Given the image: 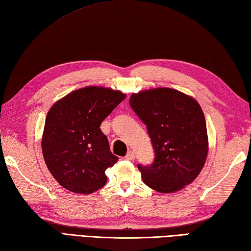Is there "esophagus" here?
Wrapping results in <instances>:
<instances>
[{"label":"esophagus","instance_id":"obj_1","mask_svg":"<svg viewBox=\"0 0 251 251\" xmlns=\"http://www.w3.org/2000/svg\"><path fill=\"white\" fill-rule=\"evenodd\" d=\"M125 158L127 160H133V159H135V153H133L132 151H129V152H128L127 155L125 156Z\"/></svg>","mask_w":251,"mask_h":251}]
</instances>
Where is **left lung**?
Listing matches in <instances>:
<instances>
[{
	"label": "left lung",
	"instance_id": "left-lung-1",
	"mask_svg": "<svg viewBox=\"0 0 251 251\" xmlns=\"http://www.w3.org/2000/svg\"><path fill=\"white\" fill-rule=\"evenodd\" d=\"M129 103L147 125L155 150L152 166L138 165L144 184L171 194L194 182L208 153L205 118L199 102L177 90L156 87L133 93Z\"/></svg>",
	"mask_w": 251,
	"mask_h": 251
}]
</instances>
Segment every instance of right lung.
Listing matches in <instances>:
<instances>
[{
	"mask_svg": "<svg viewBox=\"0 0 251 251\" xmlns=\"http://www.w3.org/2000/svg\"><path fill=\"white\" fill-rule=\"evenodd\" d=\"M126 98L118 90L85 86L53 103L47 114L42 151L47 168L63 188L90 195L107 183L104 171L119 160L101 122Z\"/></svg>",
	"mask_w": 251,
	"mask_h": 251,
	"instance_id": "1",
	"label": "right lung"
}]
</instances>
